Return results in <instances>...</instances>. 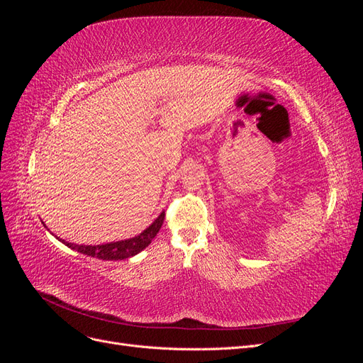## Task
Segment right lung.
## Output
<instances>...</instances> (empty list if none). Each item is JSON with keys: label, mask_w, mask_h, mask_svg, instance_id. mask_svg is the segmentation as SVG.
Here are the masks:
<instances>
[{"label": "right lung", "mask_w": 363, "mask_h": 363, "mask_svg": "<svg viewBox=\"0 0 363 363\" xmlns=\"http://www.w3.org/2000/svg\"><path fill=\"white\" fill-rule=\"evenodd\" d=\"M164 219V212H162L155 221H152L151 225H148L144 232L139 233L135 238L124 239V240H118V242H108V244H100V245H77L67 242V240L59 239L62 244L69 247L71 250H75L79 252H83L86 256L96 257V259H103V260H124L131 256H136L138 252H140L144 248H147L151 240L156 238L159 233V230L163 224Z\"/></svg>", "instance_id": "obj_1"}]
</instances>
